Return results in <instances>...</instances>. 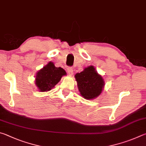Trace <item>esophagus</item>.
Masks as SVG:
<instances>
[{"label": "esophagus", "mask_w": 146, "mask_h": 146, "mask_svg": "<svg viewBox=\"0 0 146 146\" xmlns=\"http://www.w3.org/2000/svg\"><path fill=\"white\" fill-rule=\"evenodd\" d=\"M67 72H68V74L70 75V76H72V75H73V73H74L72 68H67Z\"/></svg>", "instance_id": "obj_1"}]
</instances>
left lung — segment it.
Segmentation results:
<instances>
[{
	"label": "left lung",
	"mask_w": 146,
	"mask_h": 146,
	"mask_svg": "<svg viewBox=\"0 0 146 146\" xmlns=\"http://www.w3.org/2000/svg\"><path fill=\"white\" fill-rule=\"evenodd\" d=\"M75 78L81 96L87 100L94 99L100 96L105 85L104 79L93 65L76 74Z\"/></svg>",
	"instance_id": "obj_1"
}]
</instances>
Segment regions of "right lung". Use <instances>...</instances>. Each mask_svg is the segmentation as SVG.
Returning a JSON list of instances; mask_svg holds the SVG:
<instances>
[{
	"instance_id": "obj_1",
	"label": "right lung",
	"mask_w": 146,
	"mask_h": 146,
	"mask_svg": "<svg viewBox=\"0 0 146 146\" xmlns=\"http://www.w3.org/2000/svg\"><path fill=\"white\" fill-rule=\"evenodd\" d=\"M66 73L63 68L56 67L52 61L38 70L35 76V85L41 92L50 91Z\"/></svg>"
}]
</instances>
